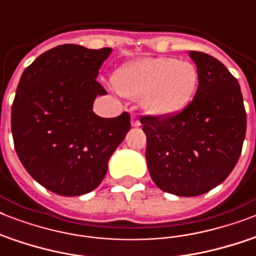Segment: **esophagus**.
<instances>
[{
    "label": "esophagus",
    "mask_w": 256,
    "mask_h": 256,
    "mask_svg": "<svg viewBox=\"0 0 256 256\" xmlns=\"http://www.w3.org/2000/svg\"><path fill=\"white\" fill-rule=\"evenodd\" d=\"M132 128H138V126H140V120H138L136 116H132Z\"/></svg>",
    "instance_id": "34e87169"
}]
</instances>
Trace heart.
<instances>
[{"label":"heart","instance_id":"heart-1","mask_svg":"<svg viewBox=\"0 0 256 256\" xmlns=\"http://www.w3.org/2000/svg\"><path fill=\"white\" fill-rule=\"evenodd\" d=\"M199 82L192 62L172 57H148L116 70L112 85L120 96L140 100L152 116H171L190 104Z\"/></svg>","mask_w":256,"mask_h":256}]
</instances>
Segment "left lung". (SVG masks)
<instances>
[{
    "instance_id": "8db88e82",
    "label": "left lung",
    "mask_w": 256,
    "mask_h": 256,
    "mask_svg": "<svg viewBox=\"0 0 256 256\" xmlns=\"http://www.w3.org/2000/svg\"><path fill=\"white\" fill-rule=\"evenodd\" d=\"M199 72L194 100L171 116H142L146 162L160 190L196 196L224 180L238 162L246 110L236 78L216 58L190 52Z\"/></svg>"
}]
</instances>
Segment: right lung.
<instances>
[{
	"label": "right lung",
	"instance_id": "add662e5",
	"mask_svg": "<svg viewBox=\"0 0 256 256\" xmlns=\"http://www.w3.org/2000/svg\"><path fill=\"white\" fill-rule=\"evenodd\" d=\"M112 49L60 45L22 73L12 106L14 148L41 186L62 196L98 187L112 152L130 130V116L100 118L92 112L104 88L98 70Z\"/></svg>",
	"mask_w": 256,
	"mask_h": 256
}]
</instances>
